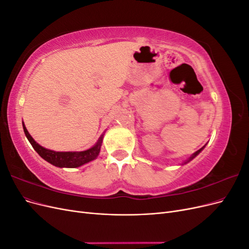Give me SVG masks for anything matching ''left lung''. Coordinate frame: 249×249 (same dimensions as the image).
<instances>
[{"label":"left lung","mask_w":249,"mask_h":249,"mask_svg":"<svg viewBox=\"0 0 249 249\" xmlns=\"http://www.w3.org/2000/svg\"><path fill=\"white\" fill-rule=\"evenodd\" d=\"M203 147H205V146H202V147H201L200 149H198V150H197V152H195V153H194V154H193V155H192V156H191V157L189 158V159H188V160H187V161H186L185 163H188V162H190L191 160H193V159H194V158H195V157H196V156H197V155H198V154H199V153L201 152V150L203 149Z\"/></svg>","instance_id":"8db88e82"}]
</instances>
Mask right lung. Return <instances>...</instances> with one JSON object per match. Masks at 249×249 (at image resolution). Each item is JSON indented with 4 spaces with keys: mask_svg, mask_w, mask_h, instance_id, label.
<instances>
[{
    "mask_svg": "<svg viewBox=\"0 0 249 249\" xmlns=\"http://www.w3.org/2000/svg\"><path fill=\"white\" fill-rule=\"evenodd\" d=\"M22 127H24V132L26 137L28 138L29 142L31 143L33 148L36 150L42 159L48 161L52 165L57 167H66V168H76L80 167L82 165H84L90 161L96 159V157L99 156L102 142L104 138V134L100 137L95 143V145L87 150H83V152H55V150H51L48 148H44L41 145H39L33 138L31 135L29 134L28 130L22 123Z\"/></svg>",
    "mask_w": 249,
    "mask_h": 249,
    "instance_id": "obj_1",
    "label": "right lung"
}]
</instances>
